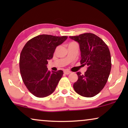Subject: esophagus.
<instances>
[{
	"label": "esophagus",
	"instance_id": "esophagus-1",
	"mask_svg": "<svg viewBox=\"0 0 128 128\" xmlns=\"http://www.w3.org/2000/svg\"><path fill=\"white\" fill-rule=\"evenodd\" d=\"M71 72L70 71H68V70H64V73L65 74H70V73Z\"/></svg>",
	"mask_w": 128,
	"mask_h": 128
}]
</instances>
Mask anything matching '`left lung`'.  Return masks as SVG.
<instances>
[{"mask_svg":"<svg viewBox=\"0 0 128 128\" xmlns=\"http://www.w3.org/2000/svg\"><path fill=\"white\" fill-rule=\"evenodd\" d=\"M69 38L78 42L81 52L80 63L87 66L84 74L77 73L78 80L73 88L83 97H94L104 88L110 76L111 58L109 48L100 38L92 33Z\"/></svg>","mask_w":128,"mask_h":128,"instance_id":"left-lung-1","label":"left lung"}]
</instances>
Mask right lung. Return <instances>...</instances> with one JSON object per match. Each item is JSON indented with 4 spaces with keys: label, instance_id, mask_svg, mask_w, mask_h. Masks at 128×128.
Masks as SVG:
<instances>
[{
    "label": "right lung",
    "instance_id": "add662e5",
    "mask_svg": "<svg viewBox=\"0 0 128 128\" xmlns=\"http://www.w3.org/2000/svg\"><path fill=\"white\" fill-rule=\"evenodd\" d=\"M67 38V36L40 35L22 48L19 62L20 73L24 84L36 97H45L55 91L64 72L48 70V60L53 58L56 46Z\"/></svg>",
    "mask_w": 128,
    "mask_h": 128
}]
</instances>
